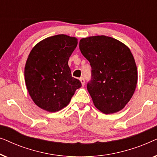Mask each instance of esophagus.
<instances>
[{"mask_svg": "<svg viewBox=\"0 0 157 157\" xmlns=\"http://www.w3.org/2000/svg\"><path fill=\"white\" fill-rule=\"evenodd\" d=\"M80 81H81V84H82V86H84L85 85V79H84V78L81 77V78H80Z\"/></svg>", "mask_w": 157, "mask_h": 157, "instance_id": "34e87169", "label": "esophagus"}]
</instances>
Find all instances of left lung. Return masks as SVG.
<instances>
[{
    "mask_svg": "<svg viewBox=\"0 0 157 157\" xmlns=\"http://www.w3.org/2000/svg\"><path fill=\"white\" fill-rule=\"evenodd\" d=\"M79 48L91 66L87 89L95 106L106 114L121 110L137 83V68L130 49L106 36L82 38Z\"/></svg>",
    "mask_w": 157,
    "mask_h": 157,
    "instance_id": "left-lung-1",
    "label": "left lung"
}]
</instances>
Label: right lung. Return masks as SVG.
<instances>
[{"label":"right lung","mask_w":157,"mask_h":157,"mask_svg":"<svg viewBox=\"0 0 157 157\" xmlns=\"http://www.w3.org/2000/svg\"><path fill=\"white\" fill-rule=\"evenodd\" d=\"M77 44L76 38L61 34L41 40L31 50L25 66V81L40 109L49 112L61 110L81 86L68 64Z\"/></svg>","instance_id":"add662e5"}]
</instances>
